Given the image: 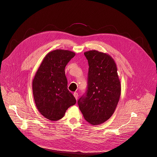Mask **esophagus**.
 Segmentation results:
<instances>
[{"label":"esophagus","mask_w":157,"mask_h":157,"mask_svg":"<svg viewBox=\"0 0 157 157\" xmlns=\"http://www.w3.org/2000/svg\"><path fill=\"white\" fill-rule=\"evenodd\" d=\"M73 96L74 97H75V98H76V100H77L78 99V94L76 93V92H75L74 93H73Z\"/></svg>","instance_id":"esophagus-1"}]
</instances>
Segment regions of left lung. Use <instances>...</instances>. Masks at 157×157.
<instances>
[{
    "instance_id": "obj_1",
    "label": "left lung",
    "mask_w": 157,
    "mask_h": 157,
    "mask_svg": "<svg viewBox=\"0 0 157 157\" xmlns=\"http://www.w3.org/2000/svg\"><path fill=\"white\" fill-rule=\"evenodd\" d=\"M88 63L87 88L78 104L86 121L97 125L113 113L121 94L117 67L108 54L96 50L84 52Z\"/></svg>"
}]
</instances>
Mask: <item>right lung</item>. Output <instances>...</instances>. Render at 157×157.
Masks as SVG:
<instances>
[{
  "label": "right lung",
  "mask_w": 157,
  "mask_h": 157,
  "mask_svg": "<svg viewBox=\"0 0 157 157\" xmlns=\"http://www.w3.org/2000/svg\"><path fill=\"white\" fill-rule=\"evenodd\" d=\"M73 52L56 49L45 56L33 81V94L40 113L51 121L60 120L76 101L67 89L64 69Z\"/></svg>",
  "instance_id": "1"
}]
</instances>
